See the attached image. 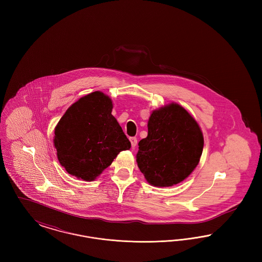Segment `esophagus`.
<instances>
[{
    "instance_id": "1",
    "label": "esophagus",
    "mask_w": 262,
    "mask_h": 262,
    "mask_svg": "<svg viewBox=\"0 0 262 262\" xmlns=\"http://www.w3.org/2000/svg\"><path fill=\"white\" fill-rule=\"evenodd\" d=\"M129 140H130V143H132V147H133V148H136V146H137V137H130Z\"/></svg>"
}]
</instances>
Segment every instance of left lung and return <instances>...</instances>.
Wrapping results in <instances>:
<instances>
[{
	"mask_svg": "<svg viewBox=\"0 0 262 262\" xmlns=\"http://www.w3.org/2000/svg\"><path fill=\"white\" fill-rule=\"evenodd\" d=\"M147 137L138 142L137 166L155 187L184 181L200 162L203 136L195 120L178 104L151 114Z\"/></svg>",
	"mask_w": 262,
	"mask_h": 262,
	"instance_id": "1",
	"label": "left lung"
}]
</instances>
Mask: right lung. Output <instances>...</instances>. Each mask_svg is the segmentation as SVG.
<instances>
[{
    "mask_svg": "<svg viewBox=\"0 0 262 262\" xmlns=\"http://www.w3.org/2000/svg\"><path fill=\"white\" fill-rule=\"evenodd\" d=\"M111 99L99 91L74 103L55 128L57 156L69 174L93 181L130 142L114 118Z\"/></svg>",
    "mask_w": 262,
    "mask_h": 262,
    "instance_id": "obj_1",
    "label": "right lung"
}]
</instances>
